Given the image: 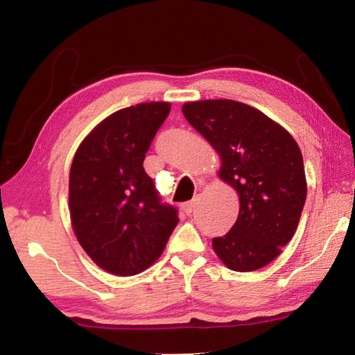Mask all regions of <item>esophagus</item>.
<instances>
[{
    "instance_id": "34e87169",
    "label": "esophagus",
    "mask_w": 355,
    "mask_h": 355,
    "mask_svg": "<svg viewBox=\"0 0 355 355\" xmlns=\"http://www.w3.org/2000/svg\"><path fill=\"white\" fill-rule=\"evenodd\" d=\"M194 208H196V200L186 202V203H183V205H182L183 213H184V214H188V216H189L192 211H194Z\"/></svg>"
}]
</instances>
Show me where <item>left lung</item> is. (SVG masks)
Listing matches in <instances>:
<instances>
[{
    "label": "left lung",
    "mask_w": 355,
    "mask_h": 355,
    "mask_svg": "<svg viewBox=\"0 0 355 355\" xmlns=\"http://www.w3.org/2000/svg\"><path fill=\"white\" fill-rule=\"evenodd\" d=\"M188 122L219 153V177L239 196V214L213 249L227 268L257 271L291 241L307 182L296 141L261 111L235 100L183 105Z\"/></svg>",
    "instance_id": "obj_1"
}]
</instances>
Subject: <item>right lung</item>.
I'll return each instance as SVG.
<instances>
[{"label": "right lung", "mask_w": 355, "mask_h": 355, "mask_svg": "<svg viewBox=\"0 0 355 355\" xmlns=\"http://www.w3.org/2000/svg\"><path fill=\"white\" fill-rule=\"evenodd\" d=\"M169 112V103L153 101L111 114L81 142L71 163L73 232L94 263L114 275L152 266L180 220L142 166Z\"/></svg>", "instance_id": "right-lung-1"}]
</instances>
